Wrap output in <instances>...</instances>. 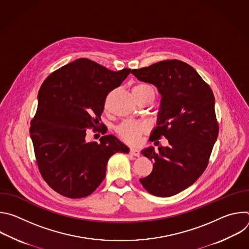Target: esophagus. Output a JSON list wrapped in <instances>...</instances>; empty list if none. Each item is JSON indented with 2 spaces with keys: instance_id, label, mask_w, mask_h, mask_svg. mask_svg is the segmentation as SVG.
Masks as SVG:
<instances>
[{
  "instance_id": "esophagus-1",
  "label": "esophagus",
  "mask_w": 249,
  "mask_h": 249,
  "mask_svg": "<svg viewBox=\"0 0 249 249\" xmlns=\"http://www.w3.org/2000/svg\"><path fill=\"white\" fill-rule=\"evenodd\" d=\"M130 154L135 156V157H140V151L138 149H134V148H131L130 149Z\"/></svg>"
}]
</instances>
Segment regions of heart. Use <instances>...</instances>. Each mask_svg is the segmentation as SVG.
Instances as JSON below:
<instances>
[{"mask_svg":"<svg viewBox=\"0 0 249 249\" xmlns=\"http://www.w3.org/2000/svg\"><path fill=\"white\" fill-rule=\"evenodd\" d=\"M149 89H154L151 86L147 84H139L134 86L133 93L145 91ZM147 129V126L144 123L136 122V121H124L117 127V132L120 137L126 141L127 143L136 144L139 141V137L142 133H144Z\"/></svg>","mask_w":249,"mask_h":249,"instance_id":"heart-1","label":"heart"}]
</instances>
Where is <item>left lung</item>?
Listing matches in <instances>:
<instances>
[{"mask_svg":"<svg viewBox=\"0 0 249 249\" xmlns=\"http://www.w3.org/2000/svg\"><path fill=\"white\" fill-rule=\"evenodd\" d=\"M157 87L161 96L152 141L161 136L168 146L142 151L153 171L140 182L151 194L170 197L192 185L208 165L219 134L215 97L195 69L179 60H165L131 72ZM155 144L159 145V142Z\"/></svg>","mask_w":249,"mask_h":249,"instance_id":"8db88e82","label":"left lung"}]
</instances>
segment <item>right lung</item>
<instances>
[{
    "label": "right lung",
    "instance_id": "1",
    "mask_svg": "<svg viewBox=\"0 0 249 249\" xmlns=\"http://www.w3.org/2000/svg\"><path fill=\"white\" fill-rule=\"evenodd\" d=\"M131 69L113 72L86 58L52 73L38 91L30 137L40 173L47 184L69 198L90 195L102 182L106 165L129 148L113 135L86 140L87 129L99 124L107 94Z\"/></svg>",
    "mask_w": 249,
    "mask_h": 249
}]
</instances>
